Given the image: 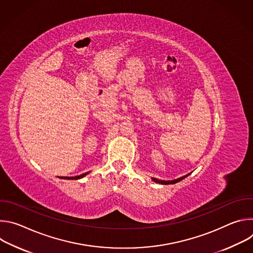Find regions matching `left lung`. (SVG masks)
<instances>
[{"label": "left lung", "mask_w": 253, "mask_h": 253, "mask_svg": "<svg viewBox=\"0 0 253 253\" xmlns=\"http://www.w3.org/2000/svg\"><path fill=\"white\" fill-rule=\"evenodd\" d=\"M188 175H189V174H187V175H185V176H183V177H180V178H178V179H176V180H172V181H163V180H159V179H157V178H152V180H153L154 182H156V183L168 185V184H174V183H177V182H179V181H181L182 179H184V178L187 177Z\"/></svg>", "instance_id": "8db88e82"}]
</instances>
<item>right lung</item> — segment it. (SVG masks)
<instances>
[{
	"instance_id": "add662e5",
	"label": "right lung",
	"mask_w": 253,
	"mask_h": 253,
	"mask_svg": "<svg viewBox=\"0 0 253 253\" xmlns=\"http://www.w3.org/2000/svg\"><path fill=\"white\" fill-rule=\"evenodd\" d=\"M86 174H88V173H84V174H81V175H79V176H75V177H61V178H63V179H80V178H82V177H84Z\"/></svg>"
}]
</instances>
